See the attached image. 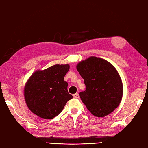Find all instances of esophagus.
Segmentation results:
<instances>
[{"instance_id": "34e87169", "label": "esophagus", "mask_w": 148, "mask_h": 148, "mask_svg": "<svg viewBox=\"0 0 148 148\" xmlns=\"http://www.w3.org/2000/svg\"><path fill=\"white\" fill-rule=\"evenodd\" d=\"M73 97H74V98L78 99V98H79V95L78 93H75V94H74V95H73Z\"/></svg>"}]
</instances>
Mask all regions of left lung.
<instances>
[{
	"label": "left lung",
	"mask_w": 148,
	"mask_h": 148,
	"mask_svg": "<svg viewBox=\"0 0 148 148\" xmlns=\"http://www.w3.org/2000/svg\"><path fill=\"white\" fill-rule=\"evenodd\" d=\"M76 69L82 77L86 90L80 98L90 112L97 117H104L120 103L123 87L118 72L106 60L90 56L81 61Z\"/></svg>",
	"instance_id": "left-lung-1"
}]
</instances>
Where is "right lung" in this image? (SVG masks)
Listing matches in <instances>:
<instances>
[{
    "label": "right lung",
    "mask_w": 148,
    "mask_h": 148,
    "mask_svg": "<svg viewBox=\"0 0 148 148\" xmlns=\"http://www.w3.org/2000/svg\"><path fill=\"white\" fill-rule=\"evenodd\" d=\"M69 68V64H56L34 72L24 88L25 100L31 112L49 119L62 111L68 100L73 98L64 79Z\"/></svg>",
    "instance_id": "add662e5"
}]
</instances>
